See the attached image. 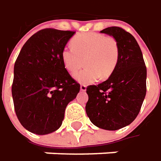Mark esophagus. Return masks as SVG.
I'll return each instance as SVG.
<instances>
[{"mask_svg": "<svg viewBox=\"0 0 161 161\" xmlns=\"http://www.w3.org/2000/svg\"><path fill=\"white\" fill-rule=\"evenodd\" d=\"M80 91L86 92V86H84V85H82V86H80Z\"/></svg>", "mask_w": 161, "mask_h": 161, "instance_id": "obj_1", "label": "esophagus"}]
</instances>
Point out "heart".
<instances>
[{
    "instance_id": "heart-1",
    "label": "heart",
    "mask_w": 161,
    "mask_h": 161,
    "mask_svg": "<svg viewBox=\"0 0 161 161\" xmlns=\"http://www.w3.org/2000/svg\"><path fill=\"white\" fill-rule=\"evenodd\" d=\"M73 47L66 46L61 58L65 68L74 74L84 66L86 68L75 75L81 84H92L101 75L108 77L115 69L119 60V50L117 41L98 33H86L72 40Z\"/></svg>"
}]
</instances>
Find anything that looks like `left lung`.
Wrapping results in <instances>:
<instances>
[{
  "instance_id": "left-lung-1",
  "label": "left lung",
  "mask_w": 161,
  "mask_h": 161,
  "mask_svg": "<svg viewBox=\"0 0 161 161\" xmlns=\"http://www.w3.org/2000/svg\"><path fill=\"white\" fill-rule=\"evenodd\" d=\"M101 33L117 41L119 60L107 80L86 88V111L93 125L114 131L130 125L139 114L146 94L147 70L140 46L131 34L119 26Z\"/></svg>"
}]
</instances>
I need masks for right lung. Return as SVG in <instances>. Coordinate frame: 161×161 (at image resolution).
<instances>
[{
    "label": "right lung",
    "mask_w": 161,
    "mask_h": 161,
    "mask_svg": "<svg viewBox=\"0 0 161 161\" xmlns=\"http://www.w3.org/2000/svg\"><path fill=\"white\" fill-rule=\"evenodd\" d=\"M75 32L46 28L26 41L14 65L12 98L20 124L43 136L58 130L65 109L80 90L61 53Z\"/></svg>",
    "instance_id": "right-lung-1"
}]
</instances>
